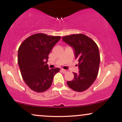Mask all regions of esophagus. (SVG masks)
I'll use <instances>...</instances> for the list:
<instances>
[{
    "mask_svg": "<svg viewBox=\"0 0 122 122\" xmlns=\"http://www.w3.org/2000/svg\"><path fill=\"white\" fill-rule=\"evenodd\" d=\"M61 72H63V73H65L67 72V71H66V70H65V69H61Z\"/></svg>",
    "mask_w": 122,
    "mask_h": 122,
    "instance_id": "esophagus-1",
    "label": "esophagus"
}]
</instances>
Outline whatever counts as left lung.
Listing matches in <instances>:
<instances>
[{"mask_svg": "<svg viewBox=\"0 0 122 122\" xmlns=\"http://www.w3.org/2000/svg\"><path fill=\"white\" fill-rule=\"evenodd\" d=\"M62 40L73 48L79 60V73H73V80L67 81V84L75 91H84L93 83L99 72L100 57L97 44L82 34L64 36Z\"/></svg>", "mask_w": 122, "mask_h": 122, "instance_id": "left-lung-1", "label": "left lung"}]
</instances>
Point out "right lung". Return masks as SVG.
Listing matches in <instances>:
<instances>
[{
    "mask_svg": "<svg viewBox=\"0 0 122 122\" xmlns=\"http://www.w3.org/2000/svg\"><path fill=\"white\" fill-rule=\"evenodd\" d=\"M61 39L60 36L37 33L30 36L18 49V63L22 78L27 85L36 92L47 90L60 68L49 69V54Z\"/></svg>",
    "mask_w": 122,
    "mask_h": 122,
    "instance_id": "1",
    "label": "right lung"
}]
</instances>
